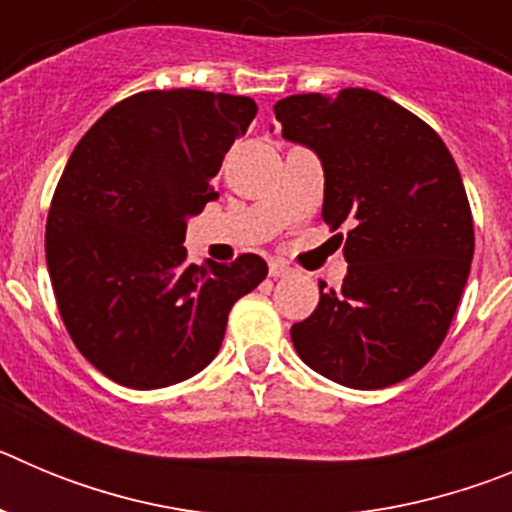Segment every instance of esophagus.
Wrapping results in <instances>:
<instances>
[{"mask_svg":"<svg viewBox=\"0 0 512 512\" xmlns=\"http://www.w3.org/2000/svg\"><path fill=\"white\" fill-rule=\"evenodd\" d=\"M292 274V266L284 264V261H271L269 264V277L279 279V277H289Z\"/></svg>","mask_w":512,"mask_h":512,"instance_id":"1","label":"esophagus"}]
</instances>
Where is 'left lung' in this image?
Listing matches in <instances>:
<instances>
[{"label":"left lung","mask_w":512,"mask_h":512,"mask_svg":"<svg viewBox=\"0 0 512 512\" xmlns=\"http://www.w3.org/2000/svg\"><path fill=\"white\" fill-rule=\"evenodd\" d=\"M274 112L284 138L318 153L325 223H351L343 287L323 292L320 282L315 312L289 330L297 354L354 390L402 382L443 343L472 266V210L454 158L428 122L369 89L292 94Z\"/></svg>","instance_id":"left-lung-1"}]
</instances>
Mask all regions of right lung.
<instances>
[{
  "label": "right lung",
  "instance_id": "add662e5",
  "mask_svg": "<svg viewBox=\"0 0 512 512\" xmlns=\"http://www.w3.org/2000/svg\"><path fill=\"white\" fill-rule=\"evenodd\" d=\"M259 107L251 97L153 89L104 112L71 153L45 223V261L81 356L133 390H158L217 356L235 302L269 266L256 253L187 264V217Z\"/></svg>",
  "mask_w": 512,
  "mask_h": 512
}]
</instances>
